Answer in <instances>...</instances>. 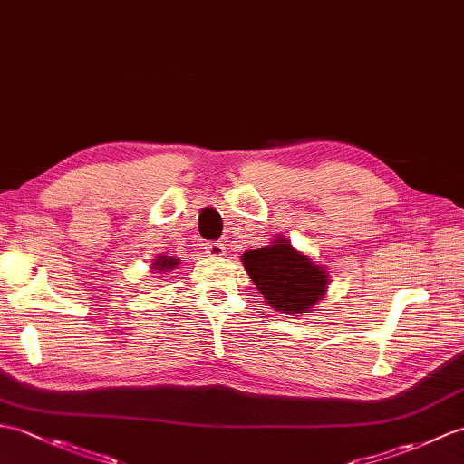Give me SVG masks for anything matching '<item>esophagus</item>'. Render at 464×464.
<instances>
[{
  "instance_id": "esophagus-1",
  "label": "esophagus",
  "mask_w": 464,
  "mask_h": 464,
  "mask_svg": "<svg viewBox=\"0 0 464 464\" xmlns=\"http://www.w3.org/2000/svg\"><path fill=\"white\" fill-rule=\"evenodd\" d=\"M206 253H209L211 256H221L225 255V245L221 241H209L206 243Z\"/></svg>"
}]
</instances>
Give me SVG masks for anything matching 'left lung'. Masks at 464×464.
<instances>
[{"label":"left lung","instance_id":"1","mask_svg":"<svg viewBox=\"0 0 464 464\" xmlns=\"http://www.w3.org/2000/svg\"><path fill=\"white\" fill-rule=\"evenodd\" d=\"M243 266L266 304L285 314L314 308L330 283L324 266L296 251L283 237H276L263 249L243 253Z\"/></svg>","mask_w":464,"mask_h":464}]
</instances>
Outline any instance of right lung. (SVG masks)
<instances>
[{
  "label": "right lung",
  "mask_w": 464,
  "mask_h": 464,
  "mask_svg": "<svg viewBox=\"0 0 464 464\" xmlns=\"http://www.w3.org/2000/svg\"><path fill=\"white\" fill-rule=\"evenodd\" d=\"M178 265V258H171V256H158L156 263H154V268L160 273H168L171 271V268H176Z\"/></svg>",
  "instance_id": "obj_1"
}]
</instances>
